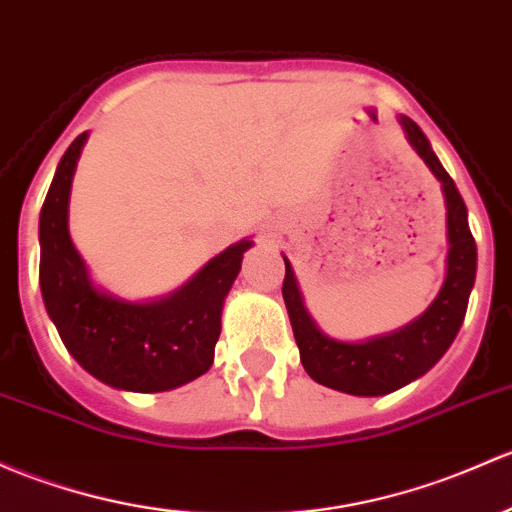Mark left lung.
<instances>
[{"label":"left lung","mask_w":512,"mask_h":512,"mask_svg":"<svg viewBox=\"0 0 512 512\" xmlns=\"http://www.w3.org/2000/svg\"><path fill=\"white\" fill-rule=\"evenodd\" d=\"M410 147L419 159L429 166L441 184L446 206V274L439 294L432 304L397 331L383 336L365 338V341H338L321 331L314 316L309 314L301 294L292 262L284 257L282 297L292 321L294 338L299 346V358L311 380L331 390L346 392L355 397H378L410 385L439 363L441 355L449 351L456 333L464 324L466 306L473 282H476V242L469 228V211L461 198L454 179L444 171L432 144L424 137L417 122L407 115L397 117Z\"/></svg>","instance_id":"8db88e82"}]
</instances>
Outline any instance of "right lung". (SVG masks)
I'll use <instances>...</instances> for the list:
<instances>
[{
	"mask_svg": "<svg viewBox=\"0 0 512 512\" xmlns=\"http://www.w3.org/2000/svg\"><path fill=\"white\" fill-rule=\"evenodd\" d=\"M88 132L58 161L39 218V284L63 346L100 383L125 392H166L201 378L213 365L225 297L242 255V238L208 260L186 284L157 299H122L100 287L73 245L68 203Z\"/></svg>",
	"mask_w": 512,
	"mask_h": 512,
	"instance_id": "add662e5",
	"label": "right lung"
}]
</instances>
